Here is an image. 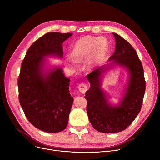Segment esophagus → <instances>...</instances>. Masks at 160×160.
<instances>
[{
  "label": "esophagus",
  "instance_id": "1",
  "mask_svg": "<svg viewBox=\"0 0 160 160\" xmlns=\"http://www.w3.org/2000/svg\"><path fill=\"white\" fill-rule=\"evenodd\" d=\"M78 89L79 91L82 93H85V92L88 90V85L85 83H81L78 86Z\"/></svg>",
  "mask_w": 160,
  "mask_h": 160
}]
</instances>
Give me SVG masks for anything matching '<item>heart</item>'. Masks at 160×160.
I'll return each mask as SVG.
<instances>
[{
    "label": "heart",
    "instance_id": "b5f03b06",
    "mask_svg": "<svg viewBox=\"0 0 160 160\" xmlns=\"http://www.w3.org/2000/svg\"><path fill=\"white\" fill-rule=\"evenodd\" d=\"M108 51V43L105 38L83 37L75 42L71 54V58L67 59V65L71 68H75L76 62L85 61V68L90 70L105 57Z\"/></svg>",
    "mask_w": 160,
    "mask_h": 160
}]
</instances>
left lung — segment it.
I'll return each instance as SVG.
<instances>
[{
    "label": "left lung",
    "instance_id": "left-lung-1",
    "mask_svg": "<svg viewBox=\"0 0 160 160\" xmlns=\"http://www.w3.org/2000/svg\"><path fill=\"white\" fill-rule=\"evenodd\" d=\"M115 49L108 61L126 67L129 80L123 98L118 106L111 105L101 88V75L108 67H99L87 75L90 88L86 91L87 112L92 126L104 133L122 132L132 123L141 110L146 81L141 61L133 47L115 32ZM111 65H109L110 67Z\"/></svg>",
    "mask_w": 160,
    "mask_h": 160
}]
</instances>
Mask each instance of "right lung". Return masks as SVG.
<instances>
[{"label": "right lung", "mask_w": 160, "mask_h": 160, "mask_svg": "<svg viewBox=\"0 0 160 160\" xmlns=\"http://www.w3.org/2000/svg\"><path fill=\"white\" fill-rule=\"evenodd\" d=\"M72 33L51 32L40 37L28 49L18 78L19 102L29 122L48 133L64 130L73 98L69 93L70 79L61 68L45 72V57H62V44Z\"/></svg>", "instance_id": "right-lung-1"}]
</instances>
